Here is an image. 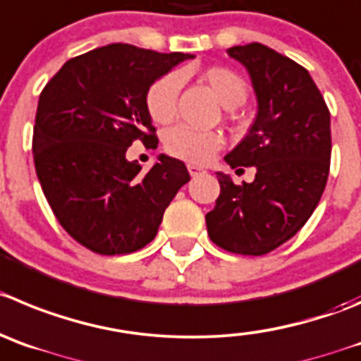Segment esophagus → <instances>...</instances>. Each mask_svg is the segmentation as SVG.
<instances>
[{
    "instance_id": "obj_1",
    "label": "esophagus",
    "mask_w": 361,
    "mask_h": 361,
    "mask_svg": "<svg viewBox=\"0 0 361 361\" xmlns=\"http://www.w3.org/2000/svg\"><path fill=\"white\" fill-rule=\"evenodd\" d=\"M187 169H188V173H190V176H200V174L207 173L204 169H201V167H197V165H192V164L187 165Z\"/></svg>"
}]
</instances>
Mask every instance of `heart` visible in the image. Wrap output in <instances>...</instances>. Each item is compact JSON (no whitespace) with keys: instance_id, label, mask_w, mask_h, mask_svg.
<instances>
[{"instance_id":"heart-1","label":"heart","mask_w":361,"mask_h":361,"mask_svg":"<svg viewBox=\"0 0 361 361\" xmlns=\"http://www.w3.org/2000/svg\"><path fill=\"white\" fill-rule=\"evenodd\" d=\"M203 82L214 90L215 97L226 109L240 106L249 96L247 82L231 67L214 66L201 73ZM181 74L173 71L154 80L146 90L144 103L151 119L158 124H167L176 114V99L181 89ZM222 135L219 131H201L180 124L169 128L164 135V149L174 158L188 164H207L222 147Z\"/></svg>"}]
</instances>
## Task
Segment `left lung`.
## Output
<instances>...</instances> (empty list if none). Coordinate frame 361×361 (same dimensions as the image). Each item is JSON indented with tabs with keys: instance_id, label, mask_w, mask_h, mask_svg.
Masks as SVG:
<instances>
[{
	"instance_id": "obj_1",
	"label": "left lung",
	"mask_w": 361,
	"mask_h": 361,
	"mask_svg": "<svg viewBox=\"0 0 361 361\" xmlns=\"http://www.w3.org/2000/svg\"><path fill=\"white\" fill-rule=\"evenodd\" d=\"M258 97V116L224 157L231 169L255 167L252 183L217 173L221 194L207 214L212 242L262 257L290 240L317 208L331 160L329 110L308 71L260 42L233 46Z\"/></svg>"
}]
</instances>
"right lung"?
Segmentation results:
<instances>
[{
  "instance_id": "right-lung-1",
  "label": "right lung",
  "mask_w": 361,
  "mask_h": 361,
  "mask_svg": "<svg viewBox=\"0 0 361 361\" xmlns=\"http://www.w3.org/2000/svg\"><path fill=\"white\" fill-rule=\"evenodd\" d=\"M194 59L109 44L67 60L46 83L33 126V161L60 226L97 255H128L157 237L176 192L190 180L183 161L160 154L147 173L126 160L158 137L144 96L171 67Z\"/></svg>"
}]
</instances>
